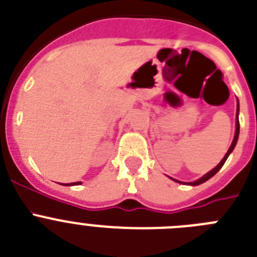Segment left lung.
I'll use <instances>...</instances> for the list:
<instances>
[{
	"label": "left lung",
	"mask_w": 257,
	"mask_h": 257,
	"mask_svg": "<svg viewBox=\"0 0 257 257\" xmlns=\"http://www.w3.org/2000/svg\"><path fill=\"white\" fill-rule=\"evenodd\" d=\"M238 112H239V105H237V120H235V134H234V138H233V142H232V145H230V147H229V150H228V152H226L225 156L223 157V160H221L220 163L218 164V165L215 166V168L212 169V170H210L209 173H206V174L203 175L202 178H200V179L195 180V182H191V183H189V186H198V184L203 183V182H206V180H209L211 177H214V175L216 174V173H218L219 170H220L221 166L224 165V163H225V161H226L228 156H229V155L232 154V151H233V150H234V147H235V143H237V141H238V136H239V120H238ZM175 182H179V180H175ZM179 183H182V182H179Z\"/></svg>",
	"instance_id": "8db88e82"
}]
</instances>
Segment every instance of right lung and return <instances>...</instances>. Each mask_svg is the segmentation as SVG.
I'll list each match as a JSON object with an SVG mask.
<instances>
[{
    "label": "right lung",
    "instance_id": "1",
    "mask_svg": "<svg viewBox=\"0 0 257 257\" xmlns=\"http://www.w3.org/2000/svg\"><path fill=\"white\" fill-rule=\"evenodd\" d=\"M77 184H82L80 182H75V183H68L65 184V186H77Z\"/></svg>",
    "mask_w": 257,
    "mask_h": 257
}]
</instances>
